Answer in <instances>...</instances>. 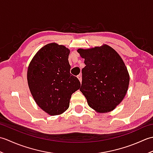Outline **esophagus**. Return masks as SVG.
Instances as JSON below:
<instances>
[{
    "instance_id": "34e87169",
    "label": "esophagus",
    "mask_w": 153,
    "mask_h": 153,
    "mask_svg": "<svg viewBox=\"0 0 153 153\" xmlns=\"http://www.w3.org/2000/svg\"><path fill=\"white\" fill-rule=\"evenodd\" d=\"M77 78H78V79L79 80V82H80V83H82V76H81V75H79V76H77Z\"/></svg>"
}]
</instances>
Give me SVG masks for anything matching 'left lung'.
Listing matches in <instances>:
<instances>
[{"mask_svg": "<svg viewBox=\"0 0 153 153\" xmlns=\"http://www.w3.org/2000/svg\"><path fill=\"white\" fill-rule=\"evenodd\" d=\"M77 51L85 64L80 91L97 112L112 111L122 101L129 87V75L122 58L106 44Z\"/></svg>", "mask_w": 153, "mask_h": 153, "instance_id": "obj_1", "label": "left lung"}]
</instances>
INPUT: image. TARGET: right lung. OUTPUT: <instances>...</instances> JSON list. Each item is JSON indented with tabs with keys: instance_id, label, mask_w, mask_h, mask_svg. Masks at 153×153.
Wrapping results in <instances>:
<instances>
[{
	"instance_id": "add662e5",
	"label": "right lung",
	"mask_w": 153,
	"mask_h": 153,
	"mask_svg": "<svg viewBox=\"0 0 153 153\" xmlns=\"http://www.w3.org/2000/svg\"><path fill=\"white\" fill-rule=\"evenodd\" d=\"M69 48L48 43L37 51L27 68L29 88L35 102L51 116L69 108L72 94L80 88L78 79L70 73Z\"/></svg>"
}]
</instances>
